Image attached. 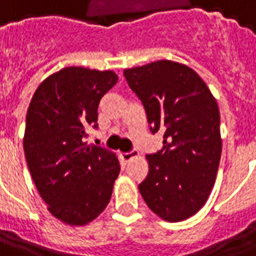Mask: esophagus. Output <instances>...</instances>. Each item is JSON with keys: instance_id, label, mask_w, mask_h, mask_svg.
<instances>
[{"instance_id": "obj_1", "label": "esophagus", "mask_w": 256, "mask_h": 256, "mask_svg": "<svg viewBox=\"0 0 256 256\" xmlns=\"http://www.w3.org/2000/svg\"><path fill=\"white\" fill-rule=\"evenodd\" d=\"M136 156H138V152H137V150H128V152H124V154H122V159L124 162H128L130 159L136 158Z\"/></svg>"}]
</instances>
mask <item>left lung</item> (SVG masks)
Here are the masks:
<instances>
[{
    "mask_svg": "<svg viewBox=\"0 0 256 256\" xmlns=\"http://www.w3.org/2000/svg\"><path fill=\"white\" fill-rule=\"evenodd\" d=\"M163 148L146 155L150 172L140 193L168 222L196 214L207 202L220 160V110L203 79L184 64L159 60L123 71Z\"/></svg>",
    "mask_w": 256,
    "mask_h": 256,
    "instance_id": "1",
    "label": "left lung"
}]
</instances>
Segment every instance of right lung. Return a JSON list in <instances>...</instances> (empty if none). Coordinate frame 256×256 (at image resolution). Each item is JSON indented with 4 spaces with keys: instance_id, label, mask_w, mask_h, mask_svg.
<instances>
[{
    "instance_id": "1",
    "label": "right lung",
    "mask_w": 256,
    "mask_h": 256,
    "mask_svg": "<svg viewBox=\"0 0 256 256\" xmlns=\"http://www.w3.org/2000/svg\"><path fill=\"white\" fill-rule=\"evenodd\" d=\"M116 74L67 67L42 82L27 111L23 146L27 166L49 211L68 225H86L110 203L119 160L102 146L86 145L97 128L102 96Z\"/></svg>"
}]
</instances>
